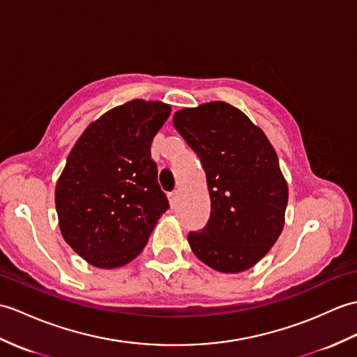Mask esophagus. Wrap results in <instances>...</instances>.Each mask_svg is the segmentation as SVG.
<instances>
[{
    "label": "esophagus",
    "mask_w": 357,
    "mask_h": 357,
    "mask_svg": "<svg viewBox=\"0 0 357 357\" xmlns=\"http://www.w3.org/2000/svg\"><path fill=\"white\" fill-rule=\"evenodd\" d=\"M167 199H169V204L172 208H175L176 204H178V192H172L167 195Z\"/></svg>",
    "instance_id": "esophagus-1"
}]
</instances>
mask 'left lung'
<instances>
[{
    "mask_svg": "<svg viewBox=\"0 0 357 357\" xmlns=\"http://www.w3.org/2000/svg\"><path fill=\"white\" fill-rule=\"evenodd\" d=\"M173 124L201 160L211 201L205 228L188 233L190 248L214 271L252 268L284 227L289 192L275 149L225 102L184 107L173 115Z\"/></svg>",
    "mask_w": 357,
    "mask_h": 357,
    "instance_id": "8db88e82",
    "label": "left lung"
}]
</instances>
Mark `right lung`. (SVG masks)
Segmentation results:
<instances>
[{"label": "right lung", "instance_id": "right-lung-1", "mask_svg": "<svg viewBox=\"0 0 357 357\" xmlns=\"http://www.w3.org/2000/svg\"><path fill=\"white\" fill-rule=\"evenodd\" d=\"M170 111L139 98L112 107L89 124L66 158L54 193L59 228L96 268L134 260L169 208L151 144Z\"/></svg>", "mask_w": 357, "mask_h": 357}]
</instances>
